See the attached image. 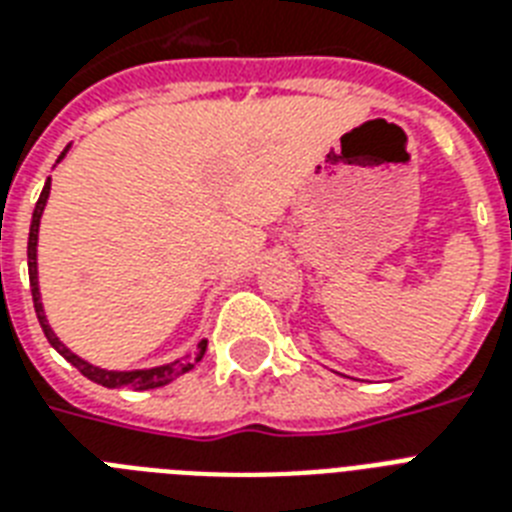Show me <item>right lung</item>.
Segmentation results:
<instances>
[{
    "label": "right lung",
    "instance_id": "right-lung-1",
    "mask_svg": "<svg viewBox=\"0 0 512 512\" xmlns=\"http://www.w3.org/2000/svg\"><path fill=\"white\" fill-rule=\"evenodd\" d=\"M66 151L58 156V162L63 159V156H66ZM47 196H50V177H47V183H44L42 196H39V201H36L34 217H31V228H28V279H31V295H34L36 319H39V324H42L44 337L50 340L52 348L58 350L60 356L66 358L68 364L76 366V369H79V372H82L87 380L98 382V385H103V388H130V390L162 388V385L172 382L175 377H180V374L188 372V369H193V364H196V361H201L204 350H207V340H201L199 348L193 350L191 356L177 358V361H172V364L154 366V369H135V372H108V369H100V366L87 364L84 358H79L76 353H71V350H68L66 345L58 340V337H55V332H52L50 324H47V316H44L42 297H39V281H36V239H39V220H42Z\"/></svg>",
    "mask_w": 512,
    "mask_h": 512
}]
</instances>
